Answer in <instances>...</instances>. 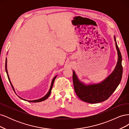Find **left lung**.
Returning <instances> with one entry per match:
<instances>
[{
    "mask_svg": "<svg viewBox=\"0 0 129 129\" xmlns=\"http://www.w3.org/2000/svg\"><path fill=\"white\" fill-rule=\"evenodd\" d=\"M114 40L118 54L117 63L114 71L102 82L85 84L79 80L75 72L73 71L74 90L79 98L84 102L92 104L103 102L109 98L120 82L123 74L122 58L115 36Z\"/></svg>",
    "mask_w": 129,
    "mask_h": 129,
    "instance_id": "1",
    "label": "left lung"
}]
</instances>
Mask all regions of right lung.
I'll return each instance as SVG.
<instances>
[{
  "label": "right lung",
  "instance_id": "add662e5",
  "mask_svg": "<svg viewBox=\"0 0 129 129\" xmlns=\"http://www.w3.org/2000/svg\"><path fill=\"white\" fill-rule=\"evenodd\" d=\"M5 70H6V73H7V77H8V79H9V80L10 83V84H11V85L12 87V88H13V90L14 91V88H13V87L12 84V83H11V81H10V77H9V74H8V72H7V59H6V62H5ZM56 76H57V75H56V76H55L53 78V79L52 81L51 85H50V89H49V91H48V93H47V94H46L44 97H42V98H41V99H38V100H33V101H28V100H25V99H23L21 98L20 97H19H19H20V98L21 99H22V100H24V101H27V102H33V103H36V102H42V101H44L46 100L47 99L48 97L49 96V95H50V93H51L52 89V88H53V84H54V81H55V79H56Z\"/></svg>",
  "mask_w": 129,
  "mask_h": 129
}]
</instances>
